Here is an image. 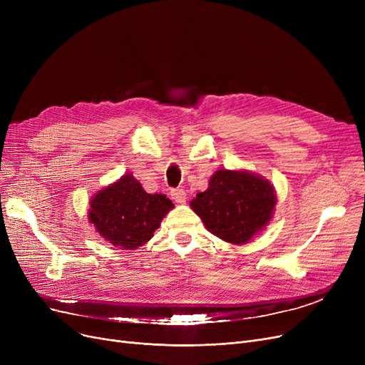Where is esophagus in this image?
Returning a JSON list of instances; mask_svg holds the SVG:
<instances>
[{"instance_id":"esophagus-1","label":"esophagus","mask_w":365,"mask_h":365,"mask_svg":"<svg viewBox=\"0 0 365 365\" xmlns=\"http://www.w3.org/2000/svg\"><path fill=\"white\" fill-rule=\"evenodd\" d=\"M170 195H171V198H173V200H175V201H176V202H179V204H182V202H185V201H186V192H185V190H183L182 187L171 189Z\"/></svg>"}]
</instances>
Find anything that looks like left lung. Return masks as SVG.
<instances>
[{
    "instance_id": "8db88e82",
    "label": "left lung",
    "mask_w": 365,
    "mask_h": 365,
    "mask_svg": "<svg viewBox=\"0 0 365 365\" xmlns=\"http://www.w3.org/2000/svg\"><path fill=\"white\" fill-rule=\"evenodd\" d=\"M275 201L267 180L247 171L219 170L190 207L213 235L245 244L271 220Z\"/></svg>"
}]
</instances>
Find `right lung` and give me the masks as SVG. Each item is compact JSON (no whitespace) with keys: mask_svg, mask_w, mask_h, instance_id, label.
Instances as JSON below:
<instances>
[{"mask_svg":"<svg viewBox=\"0 0 365 365\" xmlns=\"http://www.w3.org/2000/svg\"><path fill=\"white\" fill-rule=\"evenodd\" d=\"M173 202L161 194H148L131 175L102 189L90 202L88 219L112 245L134 250L148 242Z\"/></svg>","mask_w":365,"mask_h":365,"instance_id":"add662e5","label":"right lung"}]
</instances>
